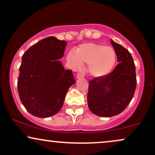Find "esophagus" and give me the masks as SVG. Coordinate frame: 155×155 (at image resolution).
<instances>
[{
  "instance_id": "obj_1",
  "label": "esophagus",
  "mask_w": 155,
  "mask_h": 155,
  "mask_svg": "<svg viewBox=\"0 0 155 155\" xmlns=\"http://www.w3.org/2000/svg\"><path fill=\"white\" fill-rule=\"evenodd\" d=\"M84 78V75L81 73H78L77 75V78L78 79H80V78Z\"/></svg>"
}]
</instances>
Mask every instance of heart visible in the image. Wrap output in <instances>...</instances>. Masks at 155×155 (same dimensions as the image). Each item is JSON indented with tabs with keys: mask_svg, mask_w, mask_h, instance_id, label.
Returning a JSON list of instances; mask_svg holds the SVG:
<instances>
[{
	"mask_svg": "<svg viewBox=\"0 0 155 155\" xmlns=\"http://www.w3.org/2000/svg\"><path fill=\"white\" fill-rule=\"evenodd\" d=\"M72 68L78 70L82 64H88V71L92 77L100 78L111 73L116 61L114 48L95 43H84L70 51L66 56Z\"/></svg>",
	"mask_w": 155,
	"mask_h": 155,
	"instance_id": "heart-1",
	"label": "heart"
}]
</instances>
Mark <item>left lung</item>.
<instances>
[{
    "label": "left lung",
    "instance_id": "obj_1",
    "mask_svg": "<svg viewBox=\"0 0 155 155\" xmlns=\"http://www.w3.org/2000/svg\"><path fill=\"white\" fill-rule=\"evenodd\" d=\"M118 62L111 73L94 78L89 83V109L101 117H112L124 111L130 102L136 88L135 67L128 50L111 39Z\"/></svg>",
    "mask_w": 155,
    "mask_h": 155
}]
</instances>
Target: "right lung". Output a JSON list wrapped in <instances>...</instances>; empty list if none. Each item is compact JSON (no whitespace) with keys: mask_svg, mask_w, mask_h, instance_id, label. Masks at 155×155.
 Segmentation results:
<instances>
[{"mask_svg":"<svg viewBox=\"0 0 155 155\" xmlns=\"http://www.w3.org/2000/svg\"><path fill=\"white\" fill-rule=\"evenodd\" d=\"M67 42L54 37L43 39L26 51L22 58L18 90L21 102L31 115L47 118L62 108L70 87L75 83L71 70L59 59Z\"/></svg>","mask_w":155,"mask_h":155,"instance_id":"right-lung-1","label":"right lung"}]
</instances>
